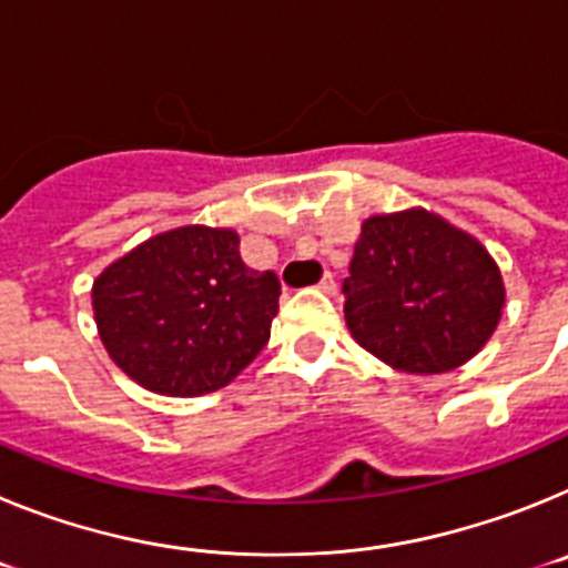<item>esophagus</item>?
Masks as SVG:
<instances>
[{
    "instance_id": "1",
    "label": "esophagus",
    "mask_w": 568,
    "mask_h": 568,
    "mask_svg": "<svg viewBox=\"0 0 568 568\" xmlns=\"http://www.w3.org/2000/svg\"><path fill=\"white\" fill-rule=\"evenodd\" d=\"M318 290H321V293L333 295L335 293V275L333 273H324V278L318 281Z\"/></svg>"
}]
</instances>
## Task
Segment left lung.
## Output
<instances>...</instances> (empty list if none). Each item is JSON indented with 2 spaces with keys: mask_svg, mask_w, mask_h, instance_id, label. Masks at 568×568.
<instances>
[{
  "mask_svg": "<svg viewBox=\"0 0 568 568\" xmlns=\"http://www.w3.org/2000/svg\"><path fill=\"white\" fill-rule=\"evenodd\" d=\"M341 290L353 338L395 369L418 375L469 361L504 307L491 255L426 210L366 219Z\"/></svg>",
  "mask_w": 568,
  "mask_h": 568,
  "instance_id": "left-lung-1",
  "label": "left lung"
}]
</instances>
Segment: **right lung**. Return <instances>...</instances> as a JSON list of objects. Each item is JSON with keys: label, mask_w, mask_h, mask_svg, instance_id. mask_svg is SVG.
Listing matches in <instances>:
<instances>
[{"label": "right lung", "mask_w": 568, "mask_h": 568, "mask_svg": "<svg viewBox=\"0 0 568 568\" xmlns=\"http://www.w3.org/2000/svg\"><path fill=\"white\" fill-rule=\"evenodd\" d=\"M281 281L250 270L233 230L179 227L113 261L93 284L110 358L159 395L227 386L264 349Z\"/></svg>", "instance_id": "add662e5"}]
</instances>
